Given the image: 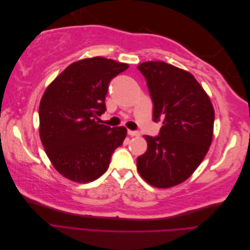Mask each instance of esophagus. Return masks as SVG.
<instances>
[{"label": "esophagus", "instance_id": "obj_1", "mask_svg": "<svg viewBox=\"0 0 250 250\" xmlns=\"http://www.w3.org/2000/svg\"><path fill=\"white\" fill-rule=\"evenodd\" d=\"M127 132L130 135V137H138V135H140V132L137 130H128Z\"/></svg>", "mask_w": 250, "mask_h": 250}]
</instances>
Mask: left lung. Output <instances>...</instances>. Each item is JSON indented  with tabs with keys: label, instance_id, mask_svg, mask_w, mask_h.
Segmentation results:
<instances>
[{
	"label": "left lung",
	"instance_id": "left-lung-1",
	"mask_svg": "<svg viewBox=\"0 0 250 250\" xmlns=\"http://www.w3.org/2000/svg\"><path fill=\"white\" fill-rule=\"evenodd\" d=\"M138 69L153 103V121H163L156 137L144 135L148 148L137 160L140 175L156 188L183 183L198 168L213 140L215 112L192 74L164 62Z\"/></svg>",
	"mask_w": 250,
	"mask_h": 250
}]
</instances>
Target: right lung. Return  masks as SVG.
Returning <instances> with one entry per match:
<instances>
[{
  "label": "right lung",
  "instance_id": "1",
  "mask_svg": "<svg viewBox=\"0 0 250 250\" xmlns=\"http://www.w3.org/2000/svg\"><path fill=\"white\" fill-rule=\"evenodd\" d=\"M128 64L94 57L70 64L43 93L40 135L54 168L70 180L89 183L108 169L126 138L125 127L99 124L109 82Z\"/></svg>",
  "mask_w": 250,
  "mask_h": 250
}]
</instances>
